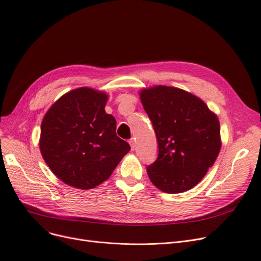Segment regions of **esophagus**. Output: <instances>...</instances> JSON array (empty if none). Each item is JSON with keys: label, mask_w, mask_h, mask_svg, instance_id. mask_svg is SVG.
I'll return each mask as SVG.
<instances>
[{"label": "esophagus", "mask_w": 261, "mask_h": 261, "mask_svg": "<svg viewBox=\"0 0 261 261\" xmlns=\"http://www.w3.org/2000/svg\"><path fill=\"white\" fill-rule=\"evenodd\" d=\"M129 144L131 146V150H134V148H135V140L134 139L129 140Z\"/></svg>", "instance_id": "1"}]
</instances>
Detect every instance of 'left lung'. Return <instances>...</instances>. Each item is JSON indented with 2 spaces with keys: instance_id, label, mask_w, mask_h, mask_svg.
<instances>
[{
  "instance_id": "left-lung-1",
  "label": "left lung",
  "mask_w": 261,
  "mask_h": 261,
  "mask_svg": "<svg viewBox=\"0 0 261 261\" xmlns=\"http://www.w3.org/2000/svg\"><path fill=\"white\" fill-rule=\"evenodd\" d=\"M141 99L159 145L156 160L147 166L149 179L164 193L189 190L220 151L218 117L197 96L172 87L145 89Z\"/></svg>"
}]
</instances>
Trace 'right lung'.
<instances>
[{"mask_svg": "<svg viewBox=\"0 0 261 261\" xmlns=\"http://www.w3.org/2000/svg\"><path fill=\"white\" fill-rule=\"evenodd\" d=\"M107 94L79 88L55 102L41 123L40 150L65 184L91 189L109 179L130 145L116 135V120L105 111Z\"/></svg>", "mask_w": 261, "mask_h": 261, "instance_id": "1", "label": "right lung"}]
</instances>
